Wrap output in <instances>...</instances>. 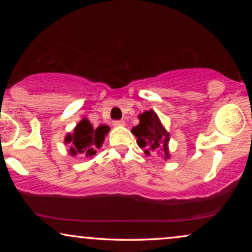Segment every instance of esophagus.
I'll return each instance as SVG.
<instances>
[{"label": "esophagus", "instance_id": "esophagus-1", "mask_svg": "<svg viewBox=\"0 0 252 252\" xmlns=\"http://www.w3.org/2000/svg\"><path fill=\"white\" fill-rule=\"evenodd\" d=\"M112 124H113V126H116V127L125 126V122H124V120H115Z\"/></svg>", "mask_w": 252, "mask_h": 252}]
</instances>
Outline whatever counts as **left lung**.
<instances>
[{
  "label": "left lung",
  "instance_id": "1",
  "mask_svg": "<svg viewBox=\"0 0 252 252\" xmlns=\"http://www.w3.org/2000/svg\"><path fill=\"white\" fill-rule=\"evenodd\" d=\"M139 119L140 124L132 129L137 139V146L143 148L144 154L148 156L156 154L161 159H168L171 157L168 153L170 134L160 123L156 112L149 110L139 115Z\"/></svg>",
  "mask_w": 252,
  "mask_h": 252
}]
</instances>
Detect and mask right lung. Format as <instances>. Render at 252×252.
<instances>
[{"instance_id":"obj_1","label":"right lung","mask_w":252,"mask_h":252,"mask_svg":"<svg viewBox=\"0 0 252 252\" xmlns=\"http://www.w3.org/2000/svg\"><path fill=\"white\" fill-rule=\"evenodd\" d=\"M110 129L109 126L99 125L94 128L87 118H84L75 126L73 133L65 136L64 142L70 143V155H81L85 158L93 157L96 149L101 148L103 141Z\"/></svg>"}]
</instances>
